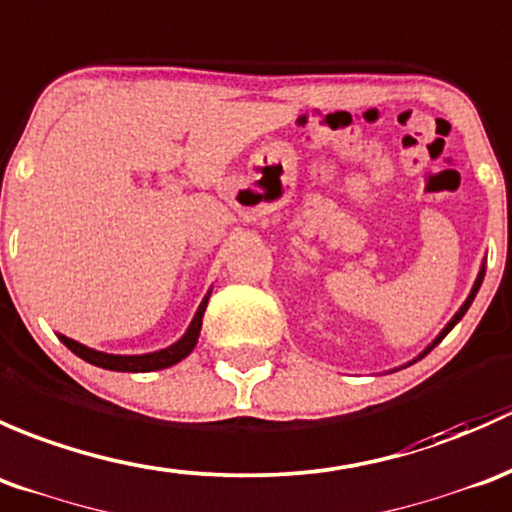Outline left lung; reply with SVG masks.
<instances>
[{
	"mask_svg": "<svg viewBox=\"0 0 512 512\" xmlns=\"http://www.w3.org/2000/svg\"><path fill=\"white\" fill-rule=\"evenodd\" d=\"M483 276H486V268H481V273H478L476 283H473V291H471V295H468V298H466V303H463V305H461V310H458V313H456V315H453V318H451V323H449V325H446V328H444V333H441L439 337H436V340H434V345H431V347H429V350H426V352H431V350H434V347H436V345H439V342H441V340H444V337H446V335H449V330L453 328V325H456V323H458V320H461V318H463V315H466L468 305H471V303H473V298H476L478 288H481V283H483ZM426 352H424V355H426ZM424 355H421V357H424Z\"/></svg>",
	"mask_w": 512,
	"mask_h": 512,
	"instance_id": "obj_1",
	"label": "left lung"
}]
</instances>
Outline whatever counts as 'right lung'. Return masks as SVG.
Returning a JSON list of instances; mask_svg holds the SVG:
<instances>
[{
	"mask_svg": "<svg viewBox=\"0 0 512 512\" xmlns=\"http://www.w3.org/2000/svg\"><path fill=\"white\" fill-rule=\"evenodd\" d=\"M209 303V295L202 300L199 305L197 315H194L192 325L187 328V333L182 335V340H177L175 345L165 347V350H157L150 352V355H108V352H98L91 350V347L81 345V342L71 340V337H61L63 345L68 347L71 352H76L81 360L91 362V365L103 367V370H113V372H155V370H165V367L177 365L179 360L189 355L194 350L199 340V330H202V318H204V310H207Z\"/></svg>",
	"mask_w": 512,
	"mask_h": 512,
	"instance_id": "1",
	"label": "right lung"
}]
</instances>
